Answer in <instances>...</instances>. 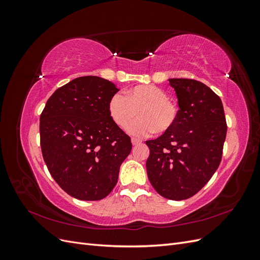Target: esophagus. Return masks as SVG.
<instances>
[{
  "label": "esophagus",
  "mask_w": 260,
  "mask_h": 260,
  "mask_svg": "<svg viewBox=\"0 0 260 260\" xmlns=\"http://www.w3.org/2000/svg\"><path fill=\"white\" fill-rule=\"evenodd\" d=\"M131 142H132L133 145H138V144H140V143H142V140H140V139H138V138H132V139H131Z\"/></svg>",
  "instance_id": "1"
}]
</instances>
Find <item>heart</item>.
Masks as SVG:
<instances>
[{"mask_svg": "<svg viewBox=\"0 0 260 260\" xmlns=\"http://www.w3.org/2000/svg\"><path fill=\"white\" fill-rule=\"evenodd\" d=\"M139 112L141 118L131 122ZM108 114L112 120L122 129L135 136L148 135L156 130L165 133L175 127L179 108L174 101L168 99L167 92L154 84H140L128 89L124 96L117 93L108 102Z\"/></svg>", "mask_w": 260, "mask_h": 260, "instance_id": "heart-1", "label": "heart"}]
</instances>
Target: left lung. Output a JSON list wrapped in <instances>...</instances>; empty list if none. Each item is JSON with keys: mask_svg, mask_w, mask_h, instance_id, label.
<instances>
[{"mask_svg": "<svg viewBox=\"0 0 260 260\" xmlns=\"http://www.w3.org/2000/svg\"><path fill=\"white\" fill-rule=\"evenodd\" d=\"M179 117L159 138L146 141L149 182L164 198H192L218 169L222 157L226 122L221 100L206 84L193 79H170Z\"/></svg>", "mask_w": 260, "mask_h": 260, "instance_id": "1", "label": "left lung"}]
</instances>
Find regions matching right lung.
Returning <instances> with one entry per match:
<instances>
[{
    "instance_id": "1",
    "label": "right lung",
    "mask_w": 260,
    "mask_h": 260,
    "mask_svg": "<svg viewBox=\"0 0 260 260\" xmlns=\"http://www.w3.org/2000/svg\"><path fill=\"white\" fill-rule=\"evenodd\" d=\"M118 91L103 78L79 77L55 91L41 113L43 159L56 183L75 199L106 198L131 152L130 137L108 114V102Z\"/></svg>"
}]
</instances>
